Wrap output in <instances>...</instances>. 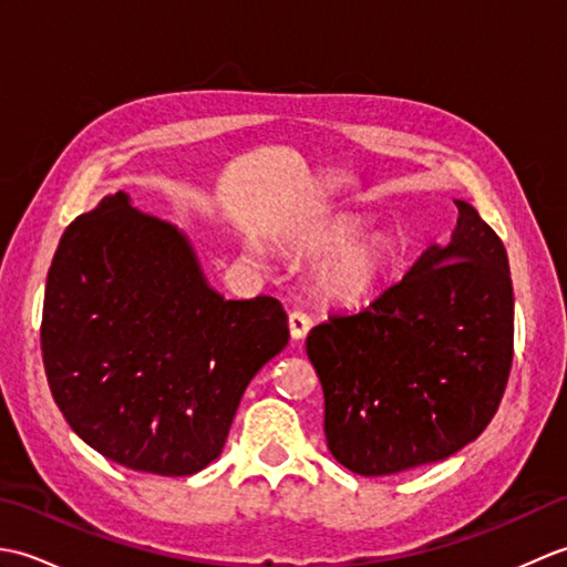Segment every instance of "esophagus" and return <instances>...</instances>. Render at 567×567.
Instances as JSON below:
<instances>
[{
  "label": "esophagus",
  "mask_w": 567,
  "mask_h": 567,
  "mask_svg": "<svg viewBox=\"0 0 567 567\" xmlns=\"http://www.w3.org/2000/svg\"><path fill=\"white\" fill-rule=\"evenodd\" d=\"M309 329H311V319L305 315V311L295 309L292 315H290V333H292V339L295 341H302L305 336L309 333Z\"/></svg>",
  "instance_id": "34e87169"
}]
</instances>
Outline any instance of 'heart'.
<instances>
[{"mask_svg":"<svg viewBox=\"0 0 567 567\" xmlns=\"http://www.w3.org/2000/svg\"><path fill=\"white\" fill-rule=\"evenodd\" d=\"M348 221L309 228L302 248L319 256L311 272L319 297L333 305H360L375 295L392 268V246L380 231H358Z\"/></svg>","mask_w":567,"mask_h":567,"instance_id":"b5f03b06","label":"heart"}]
</instances>
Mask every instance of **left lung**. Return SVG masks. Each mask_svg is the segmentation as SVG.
Wrapping results in <instances>:
<instances>
[{"mask_svg":"<svg viewBox=\"0 0 567 567\" xmlns=\"http://www.w3.org/2000/svg\"><path fill=\"white\" fill-rule=\"evenodd\" d=\"M449 246L307 336L331 455L358 475L443 461L495 416L514 358V292L499 236L455 199Z\"/></svg>","mask_w":567,"mask_h":567,"instance_id":"obj_1","label":"left lung"}]
</instances>
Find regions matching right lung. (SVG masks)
Here are the masks:
<instances>
[{"mask_svg":"<svg viewBox=\"0 0 567 567\" xmlns=\"http://www.w3.org/2000/svg\"><path fill=\"white\" fill-rule=\"evenodd\" d=\"M290 341L275 297L212 290L177 226L126 192L72 221L48 270L41 351L70 429L138 473L219 457L240 396Z\"/></svg>","mask_w":567,"mask_h":567,"instance_id":"1","label":"right lung"}]
</instances>
